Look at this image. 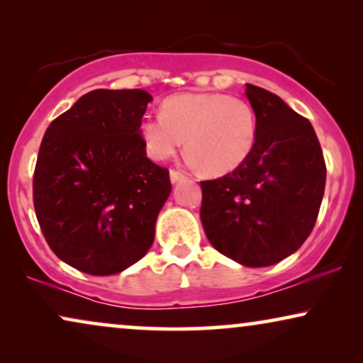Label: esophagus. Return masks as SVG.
Here are the masks:
<instances>
[{"label": "esophagus", "instance_id": "obj_1", "mask_svg": "<svg viewBox=\"0 0 363 363\" xmlns=\"http://www.w3.org/2000/svg\"><path fill=\"white\" fill-rule=\"evenodd\" d=\"M186 175L185 173H182V172H178V170H170V180H172V183H178V182H182V180H186Z\"/></svg>", "mask_w": 363, "mask_h": 363}]
</instances>
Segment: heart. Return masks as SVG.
I'll list each match as a JSON object with an SVG mask.
<instances>
[{
  "instance_id": "b5f03b06",
  "label": "heart",
  "mask_w": 363,
  "mask_h": 363,
  "mask_svg": "<svg viewBox=\"0 0 363 363\" xmlns=\"http://www.w3.org/2000/svg\"><path fill=\"white\" fill-rule=\"evenodd\" d=\"M142 137L155 160L172 157L186 138L193 165L206 175L221 177L250 158L257 122L250 104L228 94H177L163 101L162 113L143 118Z\"/></svg>"
}]
</instances>
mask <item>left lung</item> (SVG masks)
<instances>
[{"mask_svg":"<svg viewBox=\"0 0 363 363\" xmlns=\"http://www.w3.org/2000/svg\"><path fill=\"white\" fill-rule=\"evenodd\" d=\"M257 138L235 172L201 182L200 218L216 251L266 267L302 246L315 225L325 162L311 122L266 89L246 84Z\"/></svg>","mask_w":363,"mask_h":363,"instance_id":"1","label":"left lung"}]
</instances>
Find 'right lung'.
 Listing matches in <instances>:
<instances>
[{
	"label": "right lung",
	"instance_id": "add662e5",
	"mask_svg": "<svg viewBox=\"0 0 363 363\" xmlns=\"http://www.w3.org/2000/svg\"><path fill=\"white\" fill-rule=\"evenodd\" d=\"M142 89H96L54 118L33 178L34 210L59 259L111 276L150 250L172 191L168 170L147 158Z\"/></svg>",
	"mask_w": 363,
	"mask_h": 363
}]
</instances>
